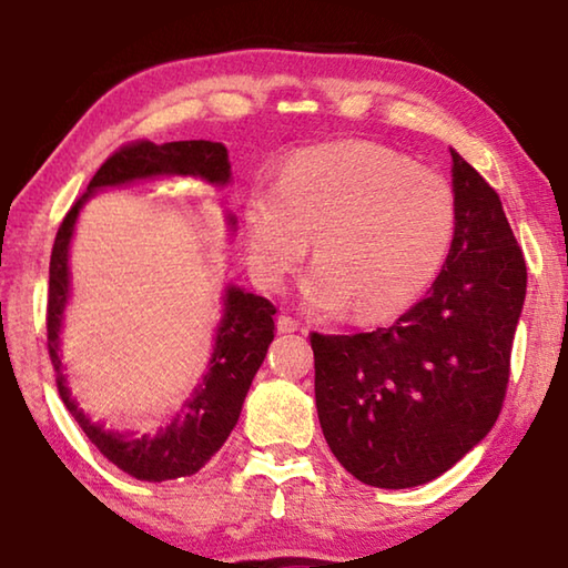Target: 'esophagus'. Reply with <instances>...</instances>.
<instances>
[{
    "instance_id": "esophagus-1",
    "label": "esophagus",
    "mask_w": 568,
    "mask_h": 568,
    "mask_svg": "<svg viewBox=\"0 0 568 568\" xmlns=\"http://www.w3.org/2000/svg\"><path fill=\"white\" fill-rule=\"evenodd\" d=\"M277 331H281V333H295V331H301V323H297L295 318H291V315H277Z\"/></svg>"
}]
</instances>
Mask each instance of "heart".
<instances>
[{"label": "heart", "mask_w": 568, "mask_h": 568, "mask_svg": "<svg viewBox=\"0 0 568 568\" xmlns=\"http://www.w3.org/2000/svg\"><path fill=\"white\" fill-rule=\"evenodd\" d=\"M315 233L307 305L371 323L400 313L436 281L456 233L448 182L400 152L351 140L293 160L245 203L250 265L277 287Z\"/></svg>", "instance_id": "obj_1"}]
</instances>
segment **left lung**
<instances>
[{
    "instance_id": "1",
    "label": "left lung",
    "mask_w": 568,
    "mask_h": 568,
    "mask_svg": "<svg viewBox=\"0 0 568 568\" xmlns=\"http://www.w3.org/2000/svg\"><path fill=\"white\" fill-rule=\"evenodd\" d=\"M456 233L428 295L390 328L311 333L315 406L333 456L376 488L434 480L501 413L526 261L501 197L450 150Z\"/></svg>"
}]
</instances>
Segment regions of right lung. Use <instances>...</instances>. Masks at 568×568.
Returning a JSON list of instances; mask_svg holds the SVG:
<instances>
[{"label":"right lung","mask_w":568,"mask_h":568,"mask_svg":"<svg viewBox=\"0 0 568 568\" xmlns=\"http://www.w3.org/2000/svg\"><path fill=\"white\" fill-rule=\"evenodd\" d=\"M155 175H190L213 182V185H227V150L223 142L207 140H182L165 142V145L134 140L102 162V168L90 180L88 192L70 207V213L64 215L60 230H57L50 257L47 348H50L54 365L57 390H60L67 410L80 423L92 444L100 448V454L122 468L124 474L160 484V480L197 474L227 440L230 430L235 428L240 418L250 383L261 368L267 345L275 338V305L267 297L245 293L235 285L227 287L225 315L220 321L207 376L200 383L195 396L185 400L182 413H178L158 436H130L104 430L100 423H92L77 408V403L70 398V388L64 386L60 358V325L64 305L70 301L67 257H70L74 220L94 190ZM230 223L235 225V220L230 217Z\"/></svg>","instance_id":"right-lung-1"}]
</instances>
